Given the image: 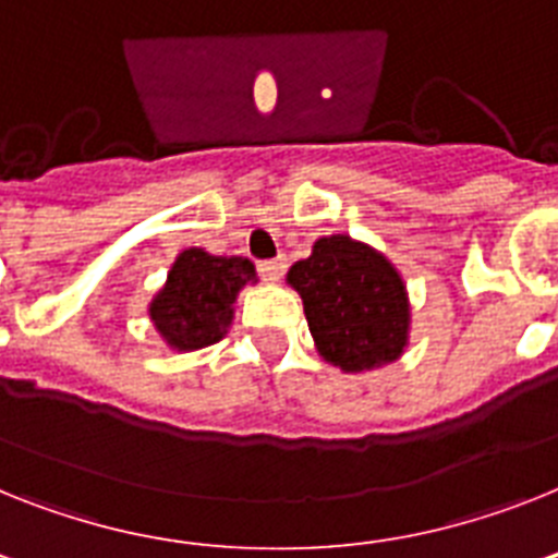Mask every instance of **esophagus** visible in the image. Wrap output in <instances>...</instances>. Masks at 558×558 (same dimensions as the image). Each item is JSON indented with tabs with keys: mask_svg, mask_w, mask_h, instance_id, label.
Returning <instances> with one entry per match:
<instances>
[{
	"mask_svg": "<svg viewBox=\"0 0 558 558\" xmlns=\"http://www.w3.org/2000/svg\"><path fill=\"white\" fill-rule=\"evenodd\" d=\"M257 271L264 280H280L283 271H287V257H269V260H260L257 264Z\"/></svg>",
	"mask_w": 558,
	"mask_h": 558,
	"instance_id": "obj_1",
	"label": "esophagus"
}]
</instances>
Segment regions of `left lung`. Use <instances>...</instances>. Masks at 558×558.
Masks as SVG:
<instances>
[{
    "mask_svg": "<svg viewBox=\"0 0 558 558\" xmlns=\"http://www.w3.org/2000/svg\"><path fill=\"white\" fill-rule=\"evenodd\" d=\"M323 360L343 372L395 363L409 343V298L400 271L349 235L320 238L289 269Z\"/></svg>",
    "mask_w": 558,
    "mask_h": 558,
    "instance_id": "obj_1",
    "label": "left lung"
}]
</instances>
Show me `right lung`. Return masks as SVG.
I'll list each match as a JSON object with an SVG mask.
<instances>
[{
    "instance_id": "right-lung-1",
    "label": "right lung",
    "mask_w": 558,
    "mask_h": 558,
    "mask_svg": "<svg viewBox=\"0 0 558 558\" xmlns=\"http://www.w3.org/2000/svg\"><path fill=\"white\" fill-rule=\"evenodd\" d=\"M255 280V266L246 257L184 250L156 301L149 303V317L172 349H204L227 335L238 292Z\"/></svg>"
}]
</instances>
